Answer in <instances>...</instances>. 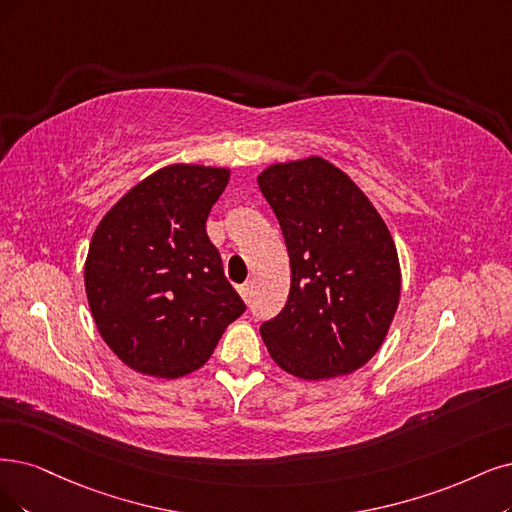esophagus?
I'll list each match as a JSON object with an SVG mask.
<instances>
[{
    "label": "esophagus",
    "mask_w": 512,
    "mask_h": 512,
    "mask_svg": "<svg viewBox=\"0 0 512 512\" xmlns=\"http://www.w3.org/2000/svg\"><path fill=\"white\" fill-rule=\"evenodd\" d=\"M238 293H240V297H242L244 301H249V297H251V285H249V282H244V285H240V287H238Z\"/></svg>",
    "instance_id": "34e87169"
}]
</instances>
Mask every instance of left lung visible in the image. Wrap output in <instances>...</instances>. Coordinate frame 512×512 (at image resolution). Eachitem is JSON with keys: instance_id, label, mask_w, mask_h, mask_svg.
Listing matches in <instances>:
<instances>
[{"instance_id": "left-lung-1", "label": "left lung", "mask_w": 512, "mask_h": 512, "mask_svg": "<svg viewBox=\"0 0 512 512\" xmlns=\"http://www.w3.org/2000/svg\"><path fill=\"white\" fill-rule=\"evenodd\" d=\"M291 259L282 312L261 325L274 363L301 380L361 369L384 344L401 297V266L380 213L344 170L320 156L257 177Z\"/></svg>"}]
</instances>
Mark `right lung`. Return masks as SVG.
<instances>
[{"mask_svg": "<svg viewBox=\"0 0 512 512\" xmlns=\"http://www.w3.org/2000/svg\"><path fill=\"white\" fill-rule=\"evenodd\" d=\"M227 181L230 168L164 166L94 230L84 263L88 306L105 344L132 371L177 380L200 369L246 310L206 236Z\"/></svg>", "mask_w": 512, "mask_h": 512, "instance_id": "obj_1", "label": "right lung"}]
</instances>
